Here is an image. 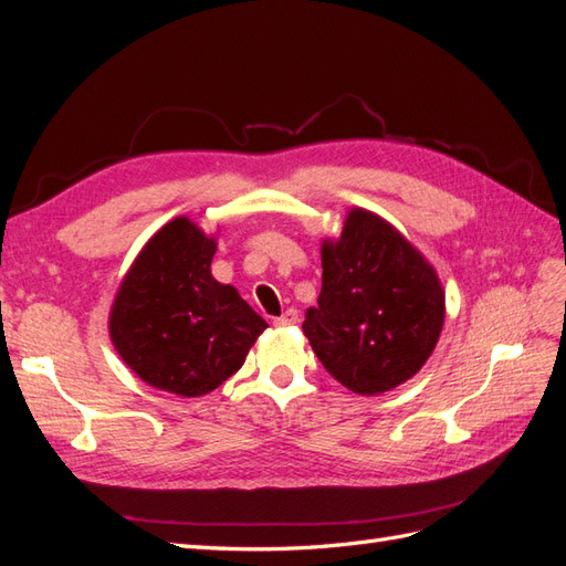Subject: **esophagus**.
Returning <instances> with one entry per match:
<instances>
[{"label":"esophagus","mask_w":566,"mask_h":566,"mask_svg":"<svg viewBox=\"0 0 566 566\" xmlns=\"http://www.w3.org/2000/svg\"><path fill=\"white\" fill-rule=\"evenodd\" d=\"M297 310H285L279 318H273V323L279 325V328H287V325H295L297 323Z\"/></svg>","instance_id":"34e87169"}]
</instances>
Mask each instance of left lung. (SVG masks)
<instances>
[{
	"instance_id": "1",
	"label": "left lung",
	"mask_w": 566,
	"mask_h": 566,
	"mask_svg": "<svg viewBox=\"0 0 566 566\" xmlns=\"http://www.w3.org/2000/svg\"><path fill=\"white\" fill-rule=\"evenodd\" d=\"M318 306L302 331L323 368L375 397L403 385L432 356L447 293L437 269L387 219L352 208L337 238L321 243Z\"/></svg>"
}]
</instances>
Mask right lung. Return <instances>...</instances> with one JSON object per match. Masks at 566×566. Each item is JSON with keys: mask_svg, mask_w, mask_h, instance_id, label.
<instances>
[{"mask_svg": "<svg viewBox=\"0 0 566 566\" xmlns=\"http://www.w3.org/2000/svg\"><path fill=\"white\" fill-rule=\"evenodd\" d=\"M217 233L175 217L148 238L117 285L108 333L139 378L177 397H202L243 366L269 323L212 276Z\"/></svg>", "mask_w": 566, "mask_h": 566, "instance_id": "1", "label": "right lung"}]
</instances>
